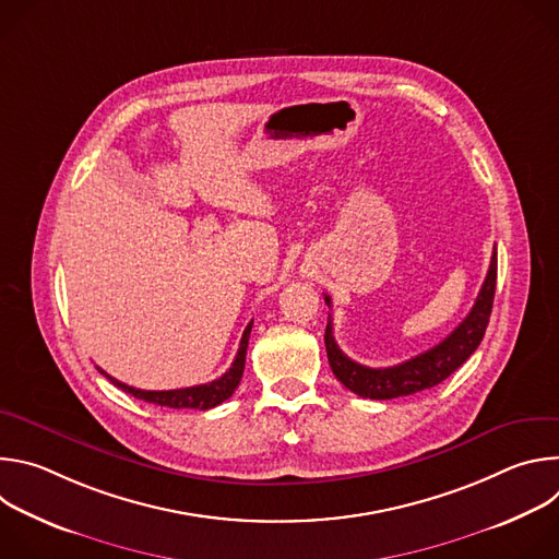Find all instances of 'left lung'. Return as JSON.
Returning <instances> with one entry per match:
<instances>
[{
    "instance_id": "left-lung-1",
    "label": "left lung",
    "mask_w": 559,
    "mask_h": 559,
    "mask_svg": "<svg viewBox=\"0 0 559 559\" xmlns=\"http://www.w3.org/2000/svg\"><path fill=\"white\" fill-rule=\"evenodd\" d=\"M496 278H498V252L493 250L483 289L477 294L475 305L471 307L464 321L436 347L427 349L425 354L412 360L384 367V369L365 367L341 352V347L334 341V323L330 313L328 330H325V349H328V358L334 376L349 391L362 397H371V401H391V397L412 395L440 384L457 367H462V362L477 349V345L483 343L489 325L491 307H493ZM325 302L332 307V298L328 294H325Z\"/></svg>"
}]
</instances>
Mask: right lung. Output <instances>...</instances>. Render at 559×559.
<instances>
[{
	"label": "right lung",
	"mask_w": 559,
	"mask_h": 559,
	"mask_svg": "<svg viewBox=\"0 0 559 559\" xmlns=\"http://www.w3.org/2000/svg\"><path fill=\"white\" fill-rule=\"evenodd\" d=\"M254 323V321H252ZM252 323L246 328L241 345H238L236 358L231 362V367L216 380L207 382V384H197V386H186V389H170V391H145V389H136V386H128L123 382H119L117 378L108 376L104 369H99L115 386L123 389L126 393L139 397L143 403H152L158 407H170V409H212L216 405H221L223 401L236 391L238 382L243 378V369H246V354H248V341H250V332H252Z\"/></svg>",
	"instance_id": "obj_1"
}]
</instances>
